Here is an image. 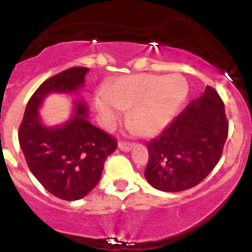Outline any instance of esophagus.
Returning a JSON list of instances; mask_svg holds the SVG:
<instances>
[{
    "mask_svg": "<svg viewBox=\"0 0 252 252\" xmlns=\"http://www.w3.org/2000/svg\"><path fill=\"white\" fill-rule=\"evenodd\" d=\"M118 147H119V150H122V151L129 152L131 149H133L134 145H133V144H129V142L121 141V142H119V144H118Z\"/></svg>",
    "mask_w": 252,
    "mask_h": 252,
    "instance_id": "esophagus-1",
    "label": "esophagus"
}]
</instances>
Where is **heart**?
I'll return each mask as SVG.
<instances>
[{"label": "heart", "mask_w": 252, "mask_h": 252, "mask_svg": "<svg viewBox=\"0 0 252 252\" xmlns=\"http://www.w3.org/2000/svg\"><path fill=\"white\" fill-rule=\"evenodd\" d=\"M189 91L183 75L135 74L114 80L94 100L103 126L119 119V110L128 111L126 122L142 136H154L167 128Z\"/></svg>", "instance_id": "heart-1"}]
</instances>
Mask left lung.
<instances>
[{
    "instance_id": "1",
    "label": "left lung",
    "mask_w": 252,
    "mask_h": 252,
    "mask_svg": "<svg viewBox=\"0 0 252 252\" xmlns=\"http://www.w3.org/2000/svg\"><path fill=\"white\" fill-rule=\"evenodd\" d=\"M228 136L224 103L215 89L192 100L147 144L145 178L155 189L177 192L195 187L212 172Z\"/></svg>"
}]
</instances>
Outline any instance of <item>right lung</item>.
<instances>
[{"label": "right lung", "instance_id": "obj_1", "mask_svg": "<svg viewBox=\"0 0 252 252\" xmlns=\"http://www.w3.org/2000/svg\"><path fill=\"white\" fill-rule=\"evenodd\" d=\"M89 68L73 67L41 84L28 102L20 124L19 145L40 184L65 201L89 194L100 180L117 141L89 122L88 105L79 97ZM50 93L74 95L73 116L60 126H46L38 111Z\"/></svg>", "mask_w": 252, "mask_h": 252}]
</instances>
